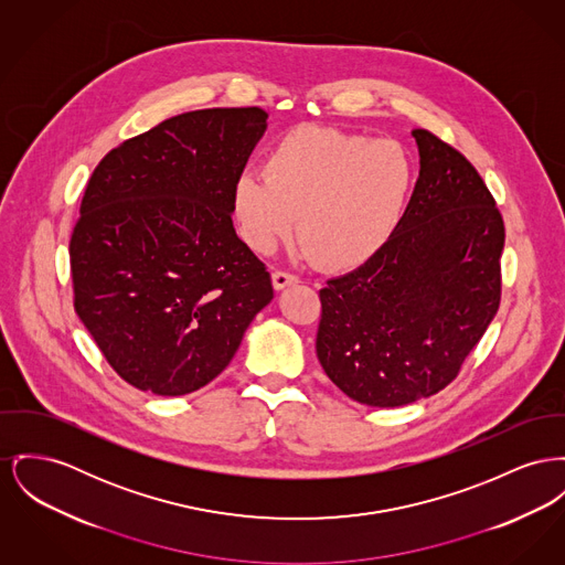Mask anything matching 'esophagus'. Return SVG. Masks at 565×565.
<instances>
[{
	"mask_svg": "<svg viewBox=\"0 0 565 565\" xmlns=\"http://www.w3.org/2000/svg\"><path fill=\"white\" fill-rule=\"evenodd\" d=\"M270 277H273V288H275V290H284V288H288V286L299 284V277L292 275V273H286V270H273Z\"/></svg>",
	"mask_w": 565,
	"mask_h": 565,
	"instance_id": "1",
	"label": "esophagus"
}]
</instances>
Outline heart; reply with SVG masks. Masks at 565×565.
I'll list each match as a JSON object with an SVG mask.
<instances>
[{
    "instance_id": "b5f03b06",
    "label": "heart",
    "mask_w": 565,
    "mask_h": 565,
    "mask_svg": "<svg viewBox=\"0 0 565 565\" xmlns=\"http://www.w3.org/2000/svg\"><path fill=\"white\" fill-rule=\"evenodd\" d=\"M263 172L234 181L241 238L268 254L299 215L300 245L327 270L369 263L397 231L414 188V164L398 142L318 124L281 134Z\"/></svg>"
}]
</instances>
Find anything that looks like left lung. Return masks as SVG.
Returning a JSON list of instances; mask_svg holds the SVG:
<instances>
[{"label": "left lung", "instance_id": "1", "mask_svg": "<svg viewBox=\"0 0 565 565\" xmlns=\"http://www.w3.org/2000/svg\"><path fill=\"white\" fill-rule=\"evenodd\" d=\"M420 174L388 243L320 290L318 361L371 407L446 388L495 318L503 220L463 153L414 130Z\"/></svg>", "mask_w": 565, "mask_h": 565}]
</instances>
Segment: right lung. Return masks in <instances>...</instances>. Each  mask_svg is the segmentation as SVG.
<instances>
[{
	"label": "right lung",
	"mask_w": 565,
	"mask_h": 565,
	"mask_svg": "<svg viewBox=\"0 0 565 565\" xmlns=\"http://www.w3.org/2000/svg\"><path fill=\"white\" fill-rule=\"evenodd\" d=\"M266 119L258 106L170 117L108 151L87 183L70 238L74 309L138 391L206 386L273 299L233 226L234 181Z\"/></svg>",
	"instance_id": "obj_1"
}]
</instances>
